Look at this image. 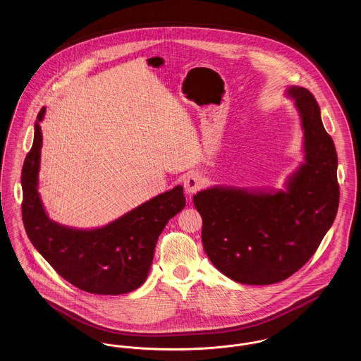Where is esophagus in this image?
<instances>
[{"mask_svg":"<svg viewBox=\"0 0 361 361\" xmlns=\"http://www.w3.org/2000/svg\"><path fill=\"white\" fill-rule=\"evenodd\" d=\"M202 187H203V178L199 174L192 173V174H188L185 177V180H184V189H185V192L188 195L196 193L199 189H202Z\"/></svg>","mask_w":361,"mask_h":361,"instance_id":"esophagus-1","label":"esophagus"}]
</instances>
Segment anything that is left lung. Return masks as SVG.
I'll use <instances>...</instances> for the list:
<instances>
[{
	"label": "left lung",
	"instance_id": "1",
	"mask_svg": "<svg viewBox=\"0 0 361 361\" xmlns=\"http://www.w3.org/2000/svg\"><path fill=\"white\" fill-rule=\"evenodd\" d=\"M286 94L300 118L305 158L284 189L216 185L193 196L207 256L219 272L242 284L268 286L299 271L338 209L337 153L319 105L302 86H288Z\"/></svg>",
	"mask_w": 361,
	"mask_h": 361
}]
</instances>
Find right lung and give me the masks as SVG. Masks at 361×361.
Wrapping results in <instances>:
<instances>
[{"instance_id": "obj_1", "label": "right lung", "mask_w": 361, "mask_h": 361, "mask_svg": "<svg viewBox=\"0 0 361 361\" xmlns=\"http://www.w3.org/2000/svg\"><path fill=\"white\" fill-rule=\"evenodd\" d=\"M44 114L43 106L21 172V212L28 238L58 275L82 291L121 295L137 290L147 279L159 234L185 207L183 187L155 196L103 227L75 228L52 221L37 190Z\"/></svg>"}]
</instances>
